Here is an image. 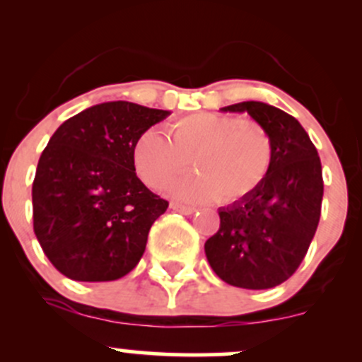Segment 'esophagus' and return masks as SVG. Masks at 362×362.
<instances>
[{"label": "esophagus", "instance_id": "34e87169", "mask_svg": "<svg viewBox=\"0 0 362 362\" xmlns=\"http://www.w3.org/2000/svg\"><path fill=\"white\" fill-rule=\"evenodd\" d=\"M173 211H177V213H182V214H192L194 213V207L192 206H185V204H180V202H172L170 204Z\"/></svg>", "mask_w": 362, "mask_h": 362}]
</instances>
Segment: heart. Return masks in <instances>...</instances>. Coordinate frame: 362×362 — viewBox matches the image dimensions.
<instances>
[{"label": "heart", "mask_w": 362, "mask_h": 362, "mask_svg": "<svg viewBox=\"0 0 362 362\" xmlns=\"http://www.w3.org/2000/svg\"><path fill=\"white\" fill-rule=\"evenodd\" d=\"M167 138L146 131L134 144L136 173L151 189H163L180 201L216 197L231 204L248 197L271 172L274 144L269 131L253 119H236L216 112H197L170 124Z\"/></svg>", "instance_id": "heart-1"}]
</instances>
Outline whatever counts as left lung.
<instances>
[{"label":"left lung","instance_id":"left-lung-1","mask_svg":"<svg viewBox=\"0 0 362 362\" xmlns=\"http://www.w3.org/2000/svg\"><path fill=\"white\" fill-rule=\"evenodd\" d=\"M221 110L247 112L267 129L274 158L255 192L218 211L206 257L228 284L269 289L288 281L308 252L322 213V163L308 132L284 110L253 100Z\"/></svg>","mask_w":362,"mask_h":362}]
</instances>
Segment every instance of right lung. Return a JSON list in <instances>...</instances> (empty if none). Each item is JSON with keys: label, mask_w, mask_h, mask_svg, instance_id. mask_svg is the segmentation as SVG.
Listing matches in <instances>:
<instances>
[{"label": "right lung", "mask_w": 362, "mask_h": 362, "mask_svg": "<svg viewBox=\"0 0 362 362\" xmlns=\"http://www.w3.org/2000/svg\"><path fill=\"white\" fill-rule=\"evenodd\" d=\"M168 110L105 102L62 122L32 185L34 231L51 264L73 281L103 282L138 265L168 202L136 175L132 153Z\"/></svg>", "instance_id": "obj_1"}]
</instances>
